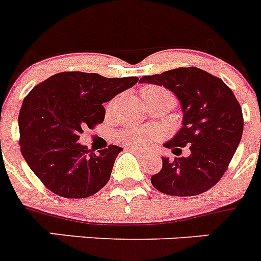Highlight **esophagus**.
Wrapping results in <instances>:
<instances>
[{"label":"esophagus","instance_id":"esophagus-1","mask_svg":"<svg viewBox=\"0 0 261 261\" xmlns=\"http://www.w3.org/2000/svg\"><path fill=\"white\" fill-rule=\"evenodd\" d=\"M127 149H128V151H133V152L138 153V155H140V156H146V155H147L146 151H143V149L137 148V147H128Z\"/></svg>","mask_w":261,"mask_h":261}]
</instances>
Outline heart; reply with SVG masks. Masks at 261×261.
Segmentation results:
<instances>
[{
    "instance_id": "b5f03b06",
    "label": "heart",
    "mask_w": 261,
    "mask_h": 261,
    "mask_svg": "<svg viewBox=\"0 0 261 261\" xmlns=\"http://www.w3.org/2000/svg\"><path fill=\"white\" fill-rule=\"evenodd\" d=\"M169 94L167 90L159 87H147L142 90V96H156ZM155 138V133L149 128H126L121 133V139L128 146H144L151 143Z\"/></svg>"
}]
</instances>
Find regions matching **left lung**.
Segmentation results:
<instances>
[{"instance_id": "obj_1", "label": "left lung", "mask_w": 261, "mask_h": 261, "mask_svg": "<svg viewBox=\"0 0 261 261\" xmlns=\"http://www.w3.org/2000/svg\"><path fill=\"white\" fill-rule=\"evenodd\" d=\"M142 84L171 90L182 112L181 127L165 142L174 155L189 147V155L171 160L151 177L162 193L188 197L214 187L227 169L243 134V114L234 93L221 79L199 68H177L162 74L143 76Z\"/></svg>"}]
</instances>
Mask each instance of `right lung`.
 I'll return each instance as SVG.
<instances>
[{
	"label": "right lung",
	"instance_id": "1",
	"mask_svg": "<svg viewBox=\"0 0 261 261\" xmlns=\"http://www.w3.org/2000/svg\"><path fill=\"white\" fill-rule=\"evenodd\" d=\"M138 80L62 72L27 94L18 117L21 152L51 192L65 198H85L108 184L122 147L109 146L96 155L79 143L80 134L102 123L103 103Z\"/></svg>",
	"mask_w": 261,
	"mask_h": 261
}]
</instances>
